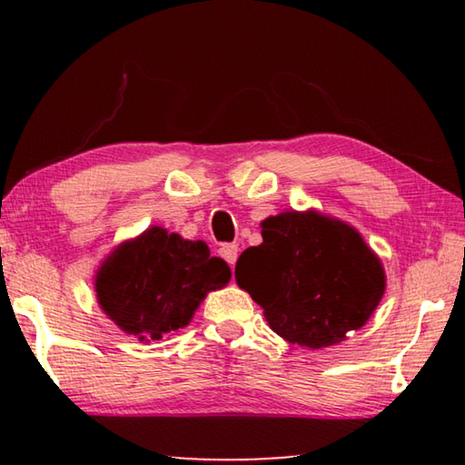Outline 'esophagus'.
Here are the masks:
<instances>
[{
  "label": "esophagus",
  "instance_id": "obj_1",
  "mask_svg": "<svg viewBox=\"0 0 465 465\" xmlns=\"http://www.w3.org/2000/svg\"><path fill=\"white\" fill-rule=\"evenodd\" d=\"M238 252H240V248L235 246V243H225V246L219 248V256H222L223 261L233 269L235 261H238Z\"/></svg>",
  "mask_w": 465,
  "mask_h": 465
}]
</instances>
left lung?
<instances>
[{
  "label": "left lung",
  "mask_w": 465,
  "mask_h": 465,
  "mask_svg": "<svg viewBox=\"0 0 465 465\" xmlns=\"http://www.w3.org/2000/svg\"><path fill=\"white\" fill-rule=\"evenodd\" d=\"M235 281L285 341L322 349L359 330L381 302L380 258L342 222L281 213L262 222V243L242 252Z\"/></svg>",
  "instance_id": "left-lung-1"
}]
</instances>
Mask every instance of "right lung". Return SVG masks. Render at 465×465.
Instances as JSON below:
<instances>
[{
  "label": "right lung",
  "instance_id": "1",
  "mask_svg": "<svg viewBox=\"0 0 465 465\" xmlns=\"http://www.w3.org/2000/svg\"><path fill=\"white\" fill-rule=\"evenodd\" d=\"M225 261L204 242L152 227L106 258L96 277L98 303L139 341H160L184 328L209 291L230 282Z\"/></svg>",
  "mask_w": 465,
  "mask_h": 465
}]
</instances>
